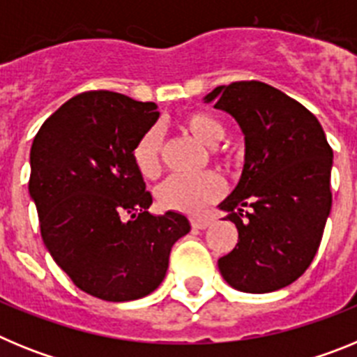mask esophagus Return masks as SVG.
Returning a JSON list of instances; mask_svg holds the SVG:
<instances>
[{
	"label": "esophagus",
	"instance_id": "esophagus-1",
	"mask_svg": "<svg viewBox=\"0 0 357 357\" xmlns=\"http://www.w3.org/2000/svg\"><path fill=\"white\" fill-rule=\"evenodd\" d=\"M191 225H193V229H207L211 225V220L209 218L193 216L191 218Z\"/></svg>",
	"mask_w": 357,
	"mask_h": 357
}]
</instances>
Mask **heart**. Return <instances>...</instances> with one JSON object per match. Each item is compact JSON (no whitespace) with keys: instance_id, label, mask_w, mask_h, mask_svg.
Masks as SVG:
<instances>
[{"instance_id":"1","label":"heart","mask_w":357,"mask_h":357,"mask_svg":"<svg viewBox=\"0 0 357 357\" xmlns=\"http://www.w3.org/2000/svg\"><path fill=\"white\" fill-rule=\"evenodd\" d=\"M182 128L195 141L207 148H214L225 137V127L216 116L195 110L182 119ZM160 134L151 128L134 146L135 168L146 178L159 175L160 169ZM223 191L222 181L214 173H200L193 176H169L157 188V200L164 209L195 213L216 200Z\"/></svg>"}]
</instances>
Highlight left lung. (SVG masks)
Segmentation results:
<instances>
[{
	"instance_id": "8db88e82",
	"label": "left lung",
	"mask_w": 357,
	"mask_h": 357,
	"mask_svg": "<svg viewBox=\"0 0 357 357\" xmlns=\"http://www.w3.org/2000/svg\"><path fill=\"white\" fill-rule=\"evenodd\" d=\"M245 135L238 185L220 209L238 229V245L218 259L227 284L270 293L295 282L320 247L329 218L333 150L304 105L263 82H232L211 91Z\"/></svg>"
}]
</instances>
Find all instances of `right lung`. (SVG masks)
Listing matches in <instances>:
<instances>
[{"label":"right lung","mask_w":357,"mask_h":357,"mask_svg":"<svg viewBox=\"0 0 357 357\" xmlns=\"http://www.w3.org/2000/svg\"><path fill=\"white\" fill-rule=\"evenodd\" d=\"M157 119L155 103L89 91L55 110L31 144L28 191L44 245L77 288L102 301L155 291L172 247L191 230L184 214L148 213L132 153Z\"/></svg>","instance_id":"add662e5"}]
</instances>
